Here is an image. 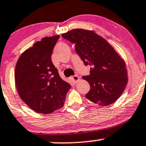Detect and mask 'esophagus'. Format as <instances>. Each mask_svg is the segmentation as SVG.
<instances>
[{
	"instance_id": "1",
	"label": "esophagus",
	"mask_w": 146,
	"mask_h": 146,
	"mask_svg": "<svg viewBox=\"0 0 146 146\" xmlns=\"http://www.w3.org/2000/svg\"><path fill=\"white\" fill-rule=\"evenodd\" d=\"M70 79L72 80V81H73L74 83H76L77 82L80 80V78L78 77V76H77V75H75V76H72L71 78H70Z\"/></svg>"
}]
</instances>
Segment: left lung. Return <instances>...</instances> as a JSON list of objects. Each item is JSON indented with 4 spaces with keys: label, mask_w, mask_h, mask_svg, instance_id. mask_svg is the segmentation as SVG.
Masks as SVG:
<instances>
[{
    "label": "left lung",
    "mask_w": 146,
    "mask_h": 146,
    "mask_svg": "<svg viewBox=\"0 0 146 146\" xmlns=\"http://www.w3.org/2000/svg\"><path fill=\"white\" fill-rule=\"evenodd\" d=\"M75 44V49L84 65L91 66L89 76L82 78L89 83L86 98L100 106H107L121 96L127 83L125 63L114 48L92 30L74 29L62 35Z\"/></svg>",
    "instance_id": "8db88e82"
}]
</instances>
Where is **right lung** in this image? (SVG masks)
Wrapping results in <instances>:
<instances>
[{
    "mask_svg": "<svg viewBox=\"0 0 146 146\" xmlns=\"http://www.w3.org/2000/svg\"><path fill=\"white\" fill-rule=\"evenodd\" d=\"M59 35L44 37L25 50L17 61L15 84L21 100L40 113L62 108L70 85L60 77L51 60Z\"/></svg>",
    "mask_w": 146,
    "mask_h": 146,
    "instance_id": "add662e5",
    "label": "right lung"
}]
</instances>
